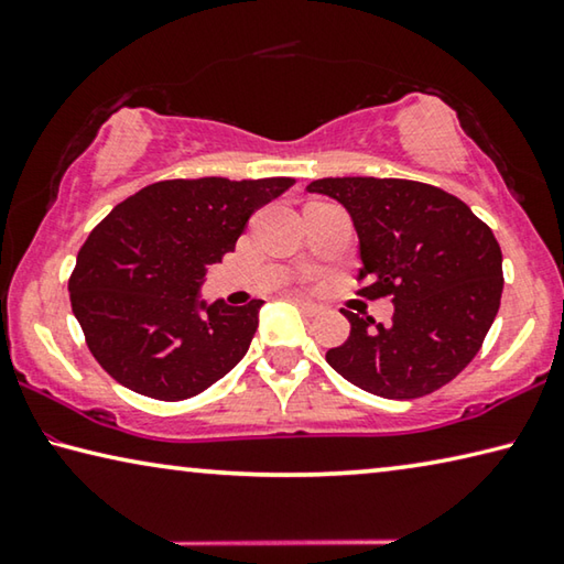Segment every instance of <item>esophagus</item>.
<instances>
[{
  "mask_svg": "<svg viewBox=\"0 0 564 564\" xmlns=\"http://www.w3.org/2000/svg\"><path fill=\"white\" fill-rule=\"evenodd\" d=\"M293 301L301 305V311L305 313V316H321V313H323V305L313 303L308 299H303V295H293Z\"/></svg>",
  "mask_w": 564,
  "mask_h": 564,
  "instance_id": "obj_1",
  "label": "esophagus"
}]
</instances>
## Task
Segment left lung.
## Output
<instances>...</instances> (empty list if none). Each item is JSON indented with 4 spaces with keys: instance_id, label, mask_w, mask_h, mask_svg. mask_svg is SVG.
I'll return each mask as SVG.
<instances>
[{
    "instance_id": "8db88e82",
    "label": "left lung",
    "mask_w": 564,
    "mask_h": 564,
    "mask_svg": "<svg viewBox=\"0 0 564 564\" xmlns=\"http://www.w3.org/2000/svg\"><path fill=\"white\" fill-rule=\"evenodd\" d=\"M305 191L336 198L356 226L368 299L393 295V323L350 321L326 352L352 386L390 400L433 393L480 350L500 308L502 251L488 224L447 191L405 178L343 176Z\"/></svg>"
}]
</instances>
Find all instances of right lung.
Here are the masks:
<instances>
[{
	"label": "right lung",
	"mask_w": 564,
	"mask_h": 564,
	"mask_svg": "<svg viewBox=\"0 0 564 564\" xmlns=\"http://www.w3.org/2000/svg\"><path fill=\"white\" fill-rule=\"evenodd\" d=\"M293 184L285 176L159 181L94 228L76 256L69 299L91 356L117 383L186 400L246 356L263 301L206 303L198 291L251 214Z\"/></svg>",
	"instance_id": "obj_1"
}]
</instances>
